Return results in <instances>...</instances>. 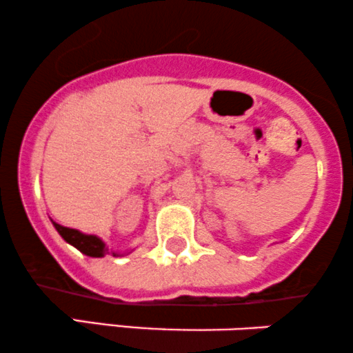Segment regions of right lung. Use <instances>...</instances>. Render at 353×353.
Masks as SVG:
<instances>
[{
  "instance_id": "1",
  "label": "right lung",
  "mask_w": 353,
  "mask_h": 353,
  "mask_svg": "<svg viewBox=\"0 0 353 353\" xmlns=\"http://www.w3.org/2000/svg\"><path fill=\"white\" fill-rule=\"evenodd\" d=\"M54 229L58 230L59 236L71 244L72 247L81 250L84 255H89V257H104V255L109 254V249L106 247V244L103 242V239H99L98 236H92V234H83L78 229H71V228H64V225L58 224V222L51 221ZM111 254L114 257H119V255H125L121 252H114L111 250ZM129 254V252H128Z\"/></svg>"
}]
</instances>
